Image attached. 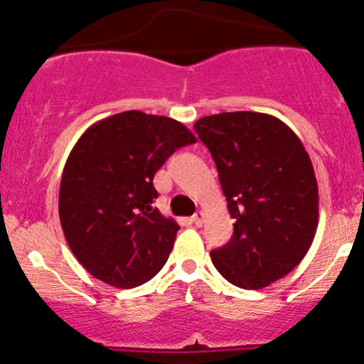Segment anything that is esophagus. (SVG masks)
<instances>
[{
	"label": "esophagus",
	"instance_id": "34e87169",
	"mask_svg": "<svg viewBox=\"0 0 364 364\" xmlns=\"http://www.w3.org/2000/svg\"><path fill=\"white\" fill-rule=\"evenodd\" d=\"M192 223L193 225H197V227H200L204 223V213L203 211H197L196 215L192 216Z\"/></svg>",
	"mask_w": 364,
	"mask_h": 364
}]
</instances>
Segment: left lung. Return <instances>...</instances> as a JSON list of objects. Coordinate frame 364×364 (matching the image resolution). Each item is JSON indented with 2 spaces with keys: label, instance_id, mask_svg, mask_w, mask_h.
I'll list each match as a JSON object with an SVG mask.
<instances>
[{
  "label": "left lung",
  "instance_id": "left-lung-1",
  "mask_svg": "<svg viewBox=\"0 0 364 364\" xmlns=\"http://www.w3.org/2000/svg\"><path fill=\"white\" fill-rule=\"evenodd\" d=\"M193 130L215 160L234 218L232 237L211 252L213 264L236 287H267L294 269L315 237L318 188L310 156L269 114H213Z\"/></svg>",
  "mask_w": 364,
  "mask_h": 364
}]
</instances>
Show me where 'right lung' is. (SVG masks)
I'll return each instance as SVG.
<instances>
[{
    "instance_id": "right-lung-1",
    "label": "right lung",
    "mask_w": 364,
    "mask_h": 364,
    "mask_svg": "<svg viewBox=\"0 0 364 364\" xmlns=\"http://www.w3.org/2000/svg\"><path fill=\"white\" fill-rule=\"evenodd\" d=\"M196 141L179 121L141 111L114 114L80 135L61 176L60 220L87 273L132 289L164 267L179 225L153 208V178Z\"/></svg>"
}]
</instances>
